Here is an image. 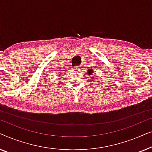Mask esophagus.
Returning <instances> with one entry per match:
<instances>
[{
	"instance_id": "34e87169",
	"label": "esophagus",
	"mask_w": 152,
	"mask_h": 152,
	"mask_svg": "<svg viewBox=\"0 0 152 152\" xmlns=\"http://www.w3.org/2000/svg\"><path fill=\"white\" fill-rule=\"evenodd\" d=\"M73 69L75 70V71H80L81 67H80V66H75V67L73 68Z\"/></svg>"
}]
</instances>
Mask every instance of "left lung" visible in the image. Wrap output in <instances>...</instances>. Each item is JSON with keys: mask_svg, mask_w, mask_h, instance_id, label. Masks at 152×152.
<instances>
[{"mask_svg": "<svg viewBox=\"0 0 152 152\" xmlns=\"http://www.w3.org/2000/svg\"><path fill=\"white\" fill-rule=\"evenodd\" d=\"M93 71H94V70H93L88 69V73L89 75H92V74H93Z\"/></svg>", "mask_w": 152, "mask_h": 152, "instance_id": "left-lung-1", "label": "left lung"}]
</instances>
